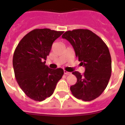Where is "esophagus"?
Instances as JSON below:
<instances>
[{"instance_id": "esophagus-1", "label": "esophagus", "mask_w": 125, "mask_h": 125, "mask_svg": "<svg viewBox=\"0 0 125 125\" xmlns=\"http://www.w3.org/2000/svg\"><path fill=\"white\" fill-rule=\"evenodd\" d=\"M64 74H66V75H69V74H71V73H69V72H68V71H64Z\"/></svg>"}]
</instances>
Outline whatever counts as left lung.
<instances>
[{
  "label": "left lung",
  "mask_w": 125,
  "mask_h": 125,
  "mask_svg": "<svg viewBox=\"0 0 125 125\" xmlns=\"http://www.w3.org/2000/svg\"><path fill=\"white\" fill-rule=\"evenodd\" d=\"M62 37L71 43L76 57L85 68L83 74L73 72L77 78L70 88L73 95L84 101L94 100L104 91L111 77V58L108 46L88 29L68 31Z\"/></svg>",
  "instance_id": "obj_1"
}]
</instances>
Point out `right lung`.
Listing matches in <instances>:
<instances>
[{"instance_id":"obj_1","label":"right lung","mask_w":125,"mask_h":125,"mask_svg":"<svg viewBox=\"0 0 125 125\" xmlns=\"http://www.w3.org/2000/svg\"><path fill=\"white\" fill-rule=\"evenodd\" d=\"M63 32L36 29L26 34L15 48L12 61L15 77L24 93L34 101L50 97L64 74L61 68L52 69L45 64L52 43Z\"/></svg>"}]
</instances>
